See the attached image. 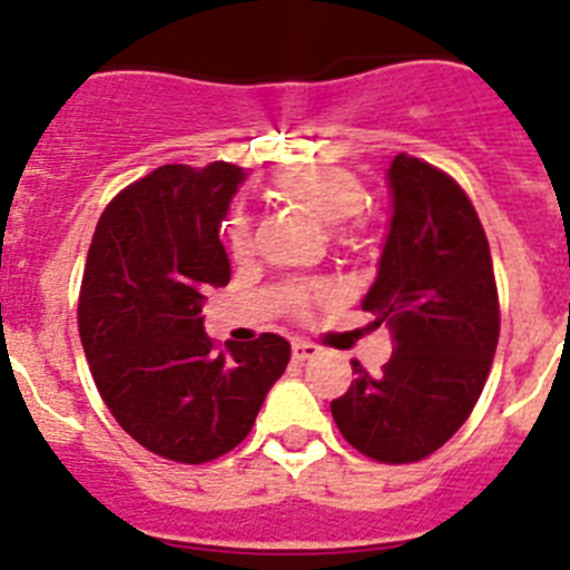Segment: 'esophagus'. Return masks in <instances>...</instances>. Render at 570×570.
<instances>
[{
    "mask_svg": "<svg viewBox=\"0 0 570 570\" xmlns=\"http://www.w3.org/2000/svg\"><path fill=\"white\" fill-rule=\"evenodd\" d=\"M291 351H294V360H296V362L314 360V356L320 354V347L311 345V342H305V340H296L294 345H291Z\"/></svg>",
    "mask_w": 570,
    "mask_h": 570,
    "instance_id": "obj_1",
    "label": "esophagus"
}]
</instances>
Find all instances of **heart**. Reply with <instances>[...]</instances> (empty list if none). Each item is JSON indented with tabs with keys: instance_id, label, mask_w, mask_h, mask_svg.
Here are the masks:
<instances>
[{
	"instance_id": "obj_1",
	"label": "heart",
	"mask_w": 570,
	"mask_h": 570,
	"mask_svg": "<svg viewBox=\"0 0 570 570\" xmlns=\"http://www.w3.org/2000/svg\"><path fill=\"white\" fill-rule=\"evenodd\" d=\"M271 196L291 208L305 210L325 228H336L345 219L356 214L365 205V188L351 170L334 168V165H299L276 174L271 179ZM342 245H354L356 236L351 230L336 228ZM225 242H228L234 259H248L254 250V228L250 219L242 210H234L225 223ZM311 296L305 291H296L294 305L305 308Z\"/></svg>"
}]
</instances>
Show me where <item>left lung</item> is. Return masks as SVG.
<instances>
[{
  "label": "left lung",
  "mask_w": 570,
  "mask_h": 570,
  "mask_svg": "<svg viewBox=\"0 0 570 570\" xmlns=\"http://www.w3.org/2000/svg\"><path fill=\"white\" fill-rule=\"evenodd\" d=\"M391 219L362 311L394 334V356L331 402L336 428L376 462H420L471 416L485 387L500 299L491 248L465 190L434 165L396 154Z\"/></svg>",
  "instance_id": "1"
}]
</instances>
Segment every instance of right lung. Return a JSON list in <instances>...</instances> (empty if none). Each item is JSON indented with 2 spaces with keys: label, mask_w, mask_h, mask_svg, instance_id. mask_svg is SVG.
<instances>
[{
  "label": "right lung",
  "mask_w": 570,
  "mask_h": 570,
  "mask_svg": "<svg viewBox=\"0 0 570 570\" xmlns=\"http://www.w3.org/2000/svg\"><path fill=\"white\" fill-rule=\"evenodd\" d=\"M245 170L163 165L99 216L79 294V336L99 394L136 442L174 462H210L254 428L285 374L288 340L216 351L203 305L230 279L219 242Z\"/></svg>",
  "instance_id": "obj_1"
}]
</instances>
